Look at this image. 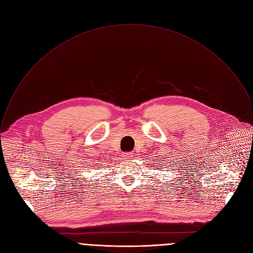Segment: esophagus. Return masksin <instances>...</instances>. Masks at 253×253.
<instances>
[{
	"label": "esophagus",
	"mask_w": 253,
	"mask_h": 253,
	"mask_svg": "<svg viewBox=\"0 0 253 253\" xmlns=\"http://www.w3.org/2000/svg\"><path fill=\"white\" fill-rule=\"evenodd\" d=\"M132 156H133V153H132V152H127V153H124V155H123L124 159H129V158H131Z\"/></svg>",
	"instance_id": "1"
}]
</instances>
